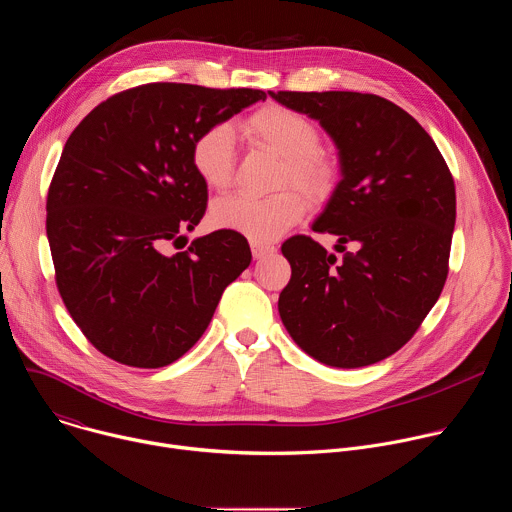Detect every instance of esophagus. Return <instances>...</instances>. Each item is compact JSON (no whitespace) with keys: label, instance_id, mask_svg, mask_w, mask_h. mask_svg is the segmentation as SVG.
I'll use <instances>...</instances> for the list:
<instances>
[{"label":"esophagus","instance_id":"esophagus-1","mask_svg":"<svg viewBox=\"0 0 512 512\" xmlns=\"http://www.w3.org/2000/svg\"><path fill=\"white\" fill-rule=\"evenodd\" d=\"M251 253L255 259H263L267 255H273L275 253V247L273 245H267V243H257V241H251Z\"/></svg>","mask_w":512,"mask_h":512}]
</instances>
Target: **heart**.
I'll return each instance as SVG.
<instances>
[{"label": "heart", "instance_id": "1", "mask_svg": "<svg viewBox=\"0 0 512 512\" xmlns=\"http://www.w3.org/2000/svg\"><path fill=\"white\" fill-rule=\"evenodd\" d=\"M239 127L251 145L281 158L277 188L296 185L316 202L332 194L336 166L320 150L322 135L312 119L285 105L269 103L247 115ZM190 164L208 188L227 190L235 178L233 129L227 123L202 129L192 141ZM295 189L279 190L263 198L251 194L218 198L210 208V223L257 243L275 241L298 225L308 210L303 191Z\"/></svg>", "mask_w": 512, "mask_h": 512}]
</instances>
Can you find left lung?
I'll return each mask as SVG.
<instances>
[{
  "label": "left lung",
  "mask_w": 512,
  "mask_h": 512,
  "mask_svg": "<svg viewBox=\"0 0 512 512\" xmlns=\"http://www.w3.org/2000/svg\"><path fill=\"white\" fill-rule=\"evenodd\" d=\"M269 95L318 119L342 166L312 229L338 235L344 255L336 259L308 235L289 237L281 253L291 277L279 316L316 360L340 369L375 364L413 338L442 294L456 223L452 172L429 133L379 95Z\"/></svg>",
  "instance_id": "left-lung-1"
}]
</instances>
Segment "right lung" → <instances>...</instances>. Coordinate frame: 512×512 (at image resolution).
<instances>
[{"label": "right lung", "mask_w": 512, "mask_h": 512, "mask_svg": "<svg viewBox=\"0 0 512 512\" xmlns=\"http://www.w3.org/2000/svg\"><path fill=\"white\" fill-rule=\"evenodd\" d=\"M259 89L148 83L97 105L66 139L46 198L54 279L87 340L115 362L160 369L208 328L251 263L243 235L186 241L208 190L190 164L196 135L265 101Z\"/></svg>", "instance_id": "obj_1"}]
</instances>
